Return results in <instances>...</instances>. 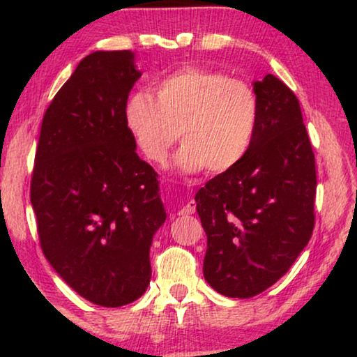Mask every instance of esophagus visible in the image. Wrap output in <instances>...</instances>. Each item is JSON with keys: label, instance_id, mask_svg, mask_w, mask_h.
Returning <instances> with one entry per match:
<instances>
[{"label": "esophagus", "instance_id": "34e87169", "mask_svg": "<svg viewBox=\"0 0 357 357\" xmlns=\"http://www.w3.org/2000/svg\"><path fill=\"white\" fill-rule=\"evenodd\" d=\"M195 211H197V203H195L192 199V202H188L187 204H183V206L180 208L178 214H182V216H183V214H193Z\"/></svg>", "mask_w": 357, "mask_h": 357}]
</instances>
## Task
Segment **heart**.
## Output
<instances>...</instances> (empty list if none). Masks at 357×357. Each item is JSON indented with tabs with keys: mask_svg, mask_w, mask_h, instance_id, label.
Wrapping results in <instances>:
<instances>
[{
	"mask_svg": "<svg viewBox=\"0 0 357 357\" xmlns=\"http://www.w3.org/2000/svg\"><path fill=\"white\" fill-rule=\"evenodd\" d=\"M257 121L258 100L247 82L195 66L165 76L154 97L135 92L125 105L126 128L153 162H164L182 135L174 165L183 174L236 167L250 149Z\"/></svg>",
	"mask_w": 357,
	"mask_h": 357,
	"instance_id": "heart-1",
	"label": "heart"
}]
</instances>
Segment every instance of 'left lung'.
<instances>
[{
	"instance_id": "1",
	"label": "left lung",
	"mask_w": 357,
	"mask_h": 357,
	"mask_svg": "<svg viewBox=\"0 0 357 357\" xmlns=\"http://www.w3.org/2000/svg\"><path fill=\"white\" fill-rule=\"evenodd\" d=\"M253 92L258 121L247 155L195 197L208 237L204 280L238 299L284 276L315 224V158L299 100L273 75L253 82Z\"/></svg>"
}]
</instances>
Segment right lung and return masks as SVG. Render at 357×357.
Returning <instances> with one entry per match:
<instances>
[{
  "mask_svg": "<svg viewBox=\"0 0 357 357\" xmlns=\"http://www.w3.org/2000/svg\"><path fill=\"white\" fill-rule=\"evenodd\" d=\"M141 77L135 53L82 58L43 115L31 202L43 255L68 286L102 307L139 299L165 218L158 174L136 154L125 105Z\"/></svg>",
  "mask_w": 357,
  "mask_h": 357,
  "instance_id": "obj_1",
  "label": "right lung"
}]
</instances>
